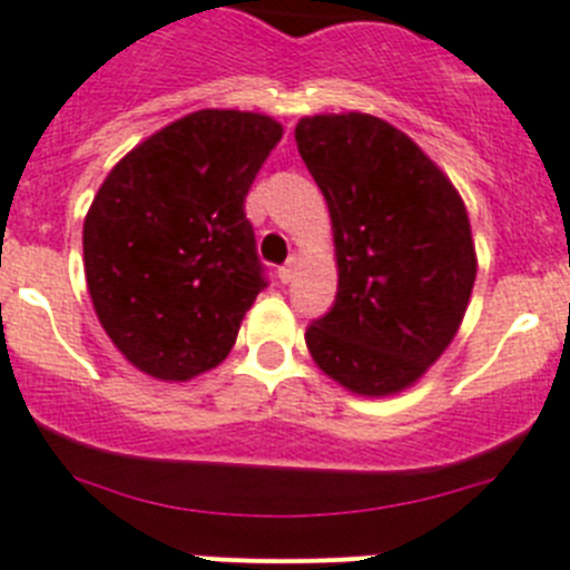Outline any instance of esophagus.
Masks as SVG:
<instances>
[{
  "label": "esophagus",
  "instance_id": "esophagus-1",
  "mask_svg": "<svg viewBox=\"0 0 570 570\" xmlns=\"http://www.w3.org/2000/svg\"><path fill=\"white\" fill-rule=\"evenodd\" d=\"M294 274H296V256H291L288 262L279 267V279L291 282V279H294Z\"/></svg>",
  "mask_w": 570,
  "mask_h": 570
}]
</instances>
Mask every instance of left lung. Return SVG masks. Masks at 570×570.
<instances>
[{"instance_id": "left-lung-1", "label": "left lung", "mask_w": 570, "mask_h": 570, "mask_svg": "<svg viewBox=\"0 0 570 570\" xmlns=\"http://www.w3.org/2000/svg\"><path fill=\"white\" fill-rule=\"evenodd\" d=\"M299 157L332 215L337 296L305 328L314 364L358 396L411 387L445 352L472 296V227L422 148L366 112L305 116Z\"/></svg>"}]
</instances>
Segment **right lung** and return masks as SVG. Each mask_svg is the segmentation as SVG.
Listing matches in <instances>:
<instances>
[{"label": "right lung", "instance_id": "right-lung-1", "mask_svg": "<svg viewBox=\"0 0 570 570\" xmlns=\"http://www.w3.org/2000/svg\"><path fill=\"white\" fill-rule=\"evenodd\" d=\"M282 125L197 110L136 145L83 220V271L101 326L142 373L189 381L233 350L267 288L244 197Z\"/></svg>", "mask_w": 570, "mask_h": 570}]
</instances>
